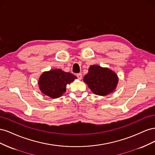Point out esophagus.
I'll use <instances>...</instances> for the list:
<instances>
[{
	"label": "esophagus",
	"instance_id": "1",
	"mask_svg": "<svg viewBox=\"0 0 155 155\" xmlns=\"http://www.w3.org/2000/svg\"><path fill=\"white\" fill-rule=\"evenodd\" d=\"M76 76L79 79H81L82 78V74L81 73H78L76 74Z\"/></svg>",
	"mask_w": 155,
	"mask_h": 155
}]
</instances>
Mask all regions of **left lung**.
Here are the masks:
<instances>
[{
  "label": "left lung",
  "instance_id": "1",
  "mask_svg": "<svg viewBox=\"0 0 155 155\" xmlns=\"http://www.w3.org/2000/svg\"><path fill=\"white\" fill-rule=\"evenodd\" d=\"M83 81L95 94L105 96L113 92L118 79L117 75L110 69L92 65L89 68Z\"/></svg>",
  "mask_w": 155,
  "mask_h": 155
}]
</instances>
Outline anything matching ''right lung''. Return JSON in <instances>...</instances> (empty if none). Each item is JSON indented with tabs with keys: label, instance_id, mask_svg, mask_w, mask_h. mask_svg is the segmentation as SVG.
<instances>
[{
	"label": "right lung",
	"instance_id": "right-lung-1",
	"mask_svg": "<svg viewBox=\"0 0 155 155\" xmlns=\"http://www.w3.org/2000/svg\"><path fill=\"white\" fill-rule=\"evenodd\" d=\"M76 76L70 72H64L60 69L51 70L41 75L39 86L44 94L51 98H58L66 91L67 84L72 82Z\"/></svg>",
	"mask_w": 155,
	"mask_h": 155
}]
</instances>
